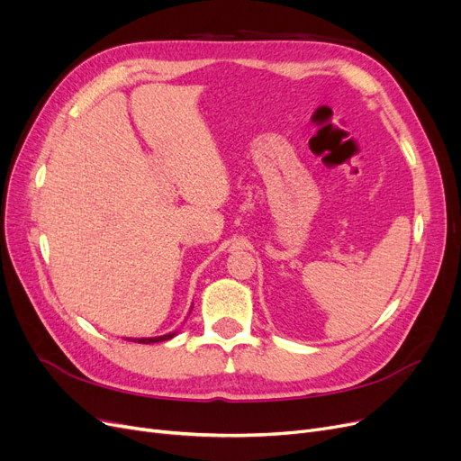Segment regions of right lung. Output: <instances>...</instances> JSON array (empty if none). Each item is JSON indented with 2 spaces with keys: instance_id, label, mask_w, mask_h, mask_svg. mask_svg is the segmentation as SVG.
<instances>
[{
  "instance_id": "obj_1",
  "label": "right lung",
  "mask_w": 461,
  "mask_h": 461,
  "mask_svg": "<svg viewBox=\"0 0 461 461\" xmlns=\"http://www.w3.org/2000/svg\"><path fill=\"white\" fill-rule=\"evenodd\" d=\"M175 337V333H167V335H159V337H147V339H135V343H143V345H149V343H162V341H167V339Z\"/></svg>"
}]
</instances>
